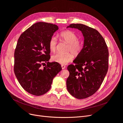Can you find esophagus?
Masks as SVG:
<instances>
[{
    "label": "esophagus",
    "mask_w": 123,
    "mask_h": 123,
    "mask_svg": "<svg viewBox=\"0 0 123 123\" xmlns=\"http://www.w3.org/2000/svg\"><path fill=\"white\" fill-rule=\"evenodd\" d=\"M61 67H62V69H65V68H66V66H65V65H61Z\"/></svg>",
    "instance_id": "1"
}]
</instances>
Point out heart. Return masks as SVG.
<instances>
[{
  "instance_id": "1",
  "label": "heart",
  "mask_w": 123,
  "mask_h": 123,
  "mask_svg": "<svg viewBox=\"0 0 123 123\" xmlns=\"http://www.w3.org/2000/svg\"><path fill=\"white\" fill-rule=\"evenodd\" d=\"M61 40L68 44L67 51H70L75 56L81 53L83 49V42L82 41L77 39V35L73 31L67 30L62 31L59 34ZM57 47V39L52 37L49 41V48L51 51L56 50ZM73 55L70 53H67L63 54L57 53L51 57V60L53 61L59 63L62 65H66L73 60Z\"/></svg>"
}]
</instances>
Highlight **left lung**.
<instances>
[{
	"label": "left lung",
	"instance_id": "8db88e82",
	"mask_svg": "<svg viewBox=\"0 0 123 123\" xmlns=\"http://www.w3.org/2000/svg\"><path fill=\"white\" fill-rule=\"evenodd\" d=\"M67 28L78 29L84 37L82 51L67 67L66 80L69 93L78 99L92 96L100 88L108 68L109 53L104 39L98 31L82 24H72Z\"/></svg>",
	"mask_w": 123,
	"mask_h": 123
}]
</instances>
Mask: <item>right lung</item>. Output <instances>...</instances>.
Segmentation results:
<instances>
[{
  "label": "right lung",
  "mask_w": 123,
  "mask_h": 123,
  "mask_svg": "<svg viewBox=\"0 0 123 123\" xmlns=\"http://www.w3.org/2000/svg\"><path fill=\"white\" fill-rule=\"evenodd\" d=\"M59 29L55 25L35 23L19 37L14 53V73L27 92L41 96L50 89L54 78L62 70L59 63L49 62V41ZM47 63L43 68L42 65Z\"/></svg>",
  "instance_id": "add662e5"
}]
</instances>
